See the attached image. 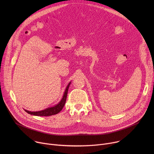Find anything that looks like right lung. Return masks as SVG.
I'll list each match as a JSON object with an SVG mask.
<instances>
[{
	"label": "right lung",
	"mask_w": 154,
	"mask_h": 154,
	"mask_svg": "<svg viewBox=\"0 0 154 154\" xmlns=\"http://www.w3.org/2000/svg\"><path fill=\"white\" fill-rule=\"evenodd\" d=\"M70 83H69L68 84V85L66 87V88L65 92L64 93V95H63V97L61 100L57 105L52 106V107L46 108L45 109H44V110L39 111V112H29L28 110H26V109H25V111L29 114L33 115L35 116H52V115H54L60 112L61 111V109H63V108L64 107V106L65 105L66 101L68 91Z\"/></svg>",
	"instance_id": "add662e5"
}]
</instances>
